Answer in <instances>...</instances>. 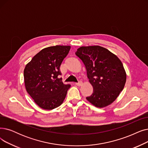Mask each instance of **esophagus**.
I'll return each mask as SVG.
<instances>
[{"instance_id": "1", "label": "esophagus", "mask_w": 148, "mask_h": 148, "mask_svg": "<svg viewBox=\"0 0 148 148\" xmlns=\"http://www.w3.org/2000/svg\"><path fill=\"white\" fill-rule=\"evenodd\" d=\"M82 82L81 81H79L78 82L75 83V85L77 86H81L82 85Z\"/></svg>"}]
</instances>
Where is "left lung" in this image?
Returning a JSON list of instances; mask_svg holds the SVG:
<instances>
[{"label": "left lung", "instance_id": "left-lung-1", "mask_svg": "<svg viewBox=\"0 0 148 148\" xmlns=\"http://www.w3.org/2000/svg\"><path fill=\"white\" fill-rule=\"evenodd\" d=\"M75 54L85 66L93 88L87 100L97 108L108 106L125 86L126 74L122 62L116 55L99 46L80 47Z\"/></svg>", "mask_w": 148, "mask_h": 148}]
</instances>
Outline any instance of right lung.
Returning <instances> with one entry per match:
<instances>
[{"label": "right lung", "instance_id": "1", "mask_svg": "<svg viewBox=\"0 0 148 148\" xmlns=\"http://www.w3.org/2000/svg\"><path fill=\"white\" fill-rule=\"evenodd\" d=\"M70 46L57 45L42 49L26 65L24 81L26 91L42 109L50 110L62 103L69 84L58 78L60 67Z\"/></svg>", "mask_w": 148, "mask_h": 148}]
</instances>
